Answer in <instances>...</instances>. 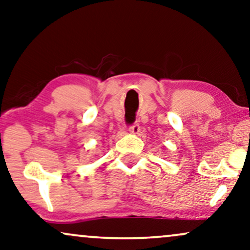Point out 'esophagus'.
Returning <instances> with one entry per match:
<instances>
[{
    "label": "esophagus",
    "mask_w": 250,
    "mask_h": 250,
    "mask_svg": "<svg viewBox=\"0 0 250 250\" xmlns=\"http://www.w3.org/2000/svg\"><path fill=\"white\" fill-rule=\"evenodd\" d=\"M129 132L133 133V134H139V132H140V125L138 124V123H134V124H132L131 126L128 127Z\"/></svg>",
    "instance_id": "34e87169"
}]
</instances>
